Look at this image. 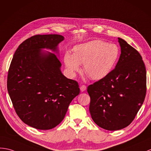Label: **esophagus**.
Instances as JSON below:
<instances>
[{"instance_id": "34e87169", "label": "esophagus", "mask_w": 151, "mask_h": 151, "mask_svg": "<svg viewBox=\"0 0 151 151\" xmlns=\"http://www.w3.org/2000/svg\"><path fill=\"white\" fill-rule=\"evenodd\" d=\"M87 89V87L85 85H82L80 86V91H81L82 92L84 91H86Z\"/></svg>"}]
</instances>
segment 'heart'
Masks as SVG:
<instances>
[{
  "instance_id": "heart-1",
  "label": "heart",
  "mask_w": 151,
  "mask_h": 151,
  "mask_svg": "<svg viewBox=\"0 0 151 151\" xmlns=\"http://www.w3.org/2000/svg\"><path fill=\"white\" fill-rule=\"evenodd\" d=\"M119 55L118 47L101 40H93L76 45L73 55L67 52L64 63L71 75L80 70L83 65V71L94 80L103 79L109 74Z\"/></svg>"
}]
</instances>
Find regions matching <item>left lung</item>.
I'll list each match as a JSON object with an SVG mask.
<instances>
[{
	"label": "left lung",
	"mask_w": 151,
	"mask_h": 151,
	"mask_svg": "<svg viewBox=\"0 0 151 151\" xmlns=\"http://www.w3.org/2000/svg\"><path fill=\"white\" fill-rule=\"evenodd\" d=\"M118 39L121 55L115 68L87 87L91 118L99 127L109 131L131 124L147 91L146 69L141 55L122 38Z\"/></svg>",
	"instance_id": "left-lung-1"
}]
</instances>
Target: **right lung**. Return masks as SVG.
Wrapping results in <instances>:
<instances>
[{
    "instance_id": "1",
    "label": "right lung",
    "mask_w": 151,
    "mask_h": 151,
    "mask_svg": "<svg viewBox=\"0 0 151 151\" xmlns=\"http://www.w3.org/2000/svg\"><path fill=\"white\" fill-rule=\"evenodd\" d=\"M60 35H37L20 44L10 64L7 87L13 106L24 123L40 130L55 127L64 118L71 101L80 93L78 83L60 71L55 54L64 40Z\"/></svg>"
}]
</instances>
